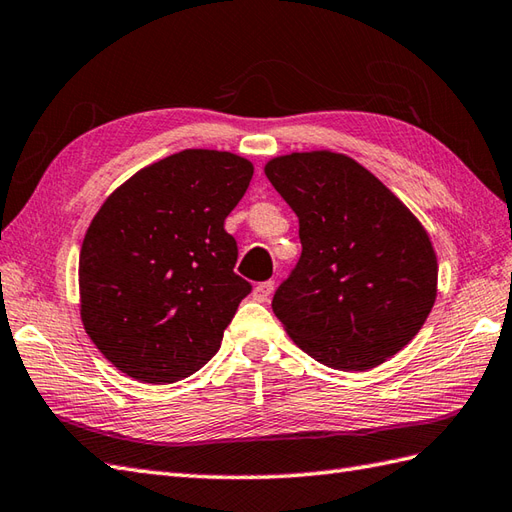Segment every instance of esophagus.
I'll return each instance as SVG.
<instances>
[{"label": "esophagus", "instance_id": "34e87169", "mask_svg": "<svg viewBox=\"0 0 512 512\" xmlns=\"http://www.w3.org/2000/svg\"><path fill=\"white\" fill-rule=\"evenodd\" d=\"M272 292H275V281H264V283H257L255 285L253 296H255V301L266 303L270 296H272Z\"/></svg>", "mask_w": 512, "mask_h": 512}]
</instances>
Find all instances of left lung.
Segmentation results:
<instances>
[{
    "mask_svg": "<svg viewBox=\"0 0 512 512\" xmlns=\"http://www.w3.org/2000/svg\"><path fill=\"white\" fill-rule=\"evenodd\" d=\"M299 218L303 253L272 299L288 336L338 371H368L419 334L438 261L417 216L347 154L292 152L264 168Z\"/></svg>",
    "mask_w": 512,
    "mask_h": 512,
    "instance_id": "left-lung-1",
    "label": "left lung"
}]
</instances>
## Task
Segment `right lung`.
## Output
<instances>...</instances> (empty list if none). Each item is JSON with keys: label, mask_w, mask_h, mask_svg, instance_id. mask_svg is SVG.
I'll return each mask as SVG.
<instances>
[{"label": "right lung", "mask_w": 512, "mask_h": 512, "mask_svg": "<svg viewBox=\"0 0 512 512\" xmlns=\"http://www.w3.org/2000/svg\"><path fill=\"white\" fill-rule=\"evenodd\" d=\"M253 163L222 150L170 154L102 202L78 261L80 318L117 371L146 384L196 373L220 349L251 283L224 220Z\"/></svg>", "instance_id": "obj_1"}]
</instances>
